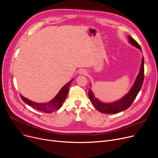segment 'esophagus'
<instances>
[{
  "mask_svg": "<svg viewBox=\"0 0 158 158\" xmlns=\"http://www.w3.org/2000/svg\"><path fill=\"white\" fill-rule=\"evenodd\" d=\"M87 73V72L86 71V70H81L80 71H79V74H83V75H85L86 73Z\"/></svg>",
  "mask_w": 158,
  "mask_h": 158,
  "instance_id": "obj_1",
  "label": "esophagus"
}]
</instances>
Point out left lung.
Masks as SVG:
<instances>
[{
    "instance_id": "1",
    "label": "left lung",
    "mask_w": 158,
    "mask_h": 158,
    "mask_svg": "<svg viewBox=\"0 0 158 158\" xmlns=\"http://www.w3.org/2000/svg\"><path fill=\"white\" fill-rule=\"evenodd\" d=\"M129 43L132 45L135 46L142 51V48L140 45L138 44L137 41L132 38L131 36H128ZM144 79V58L142 57V64L141 68L138 75L137 78L135 81V84L132 86L129 93L124 96L123 98L120 99L119 101H116L113 103H103L99 101L97 98L95 97L94 94L91 89H89L88 97L89 100L92 102L95 108L102 113L106 114H114L118 113L119 112L125 111L131 106V104L135 101L138 94L139 93L141 88L142 86Z\"/></svg>"
}]
</instances>
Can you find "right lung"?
Returning <instances> with one entry per match:
<instances>
[{"label": "right lung", "instance_id": "obj_1", "mask_svg": "<svg viewBox=\"0 0 158 158\" xmlns=\"http://www.w3.org/2000/svg\"><path fill=\"white\" fill-rule=\"evenodd\" d=\"M73 79L69 81L67 84L65 85L58 93V94L48 102L47 103H36L32 102L29 99L25 98L22 95H20V97L22 101L26 102L27 104L30 106L33 109H35L38 111H42L44 113H51L57 111L62 106L64 100L68 95L69 87L72 83Z\"/></svg>", "mask_w": 158, "mask_h": 158}]
</instances>
